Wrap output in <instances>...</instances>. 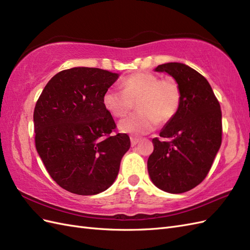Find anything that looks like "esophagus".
<instances>
[{"label": "esophagus", "mask_w": 250, "mask_h": 250, "mask_svg": "<svg viewBox=\"0 0 250 250\" xmlns=\"http://www.w3.org/2000/svg\"><path fill=\"white\" fill-rule=\"evenodd\" d=\"M130 142H131V146L133 147V146L137 145V144L140 142V140L137 139V138H134V137H130Z\"/></svg>", "instance_id": "esophagus-1"}]
</instances>
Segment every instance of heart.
I'll return each mask as SVG.
<instances>
[{
    "label": "heart",
    "instance_id": "1",
    "mask_svg": "<svg viewBox=\"0 0 250 250\" xmlns=\"http://www.w3.org/2000/svg\"><path fill=\"white\" fill-rule=\"evenodd\" d=\"M122 85L123 89L108 88L102 99L104 107L115 117L125 116L138 101L139 110L119 122L121 131L133 135L149 133L158 122H169L178 111L181 92L175 80L145 72L127 77Z\"/></svg>",
    "mask_w": 250,
    "mask_h": 250
}]
</instances>
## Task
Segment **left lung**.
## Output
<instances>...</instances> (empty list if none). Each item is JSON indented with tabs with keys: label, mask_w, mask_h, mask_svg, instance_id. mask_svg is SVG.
<instances>
[{
	"label": "left lung",
	"mask_w": 250,
	"mask_h": 250,
	"mask_svg": "<svg viewBox=\"0 0 250 250\" xmlns=\"http://www.w3.org/2000/svg\"><path fill=\"white\" fill-rule=\"evenodd\" d=\"M154 71L175 79L181 101L175 117L160 132L164 140H152L154 150L148 158V173L161 190L185 193L206 178L220 149V104L208 81L188 65L168 62Z\"/></svg>",
	"instance_id": "1"
}]
</instances>
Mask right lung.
<instances>
[{"instance_id":"1","label":"right lung","mask_w":250,"mask_h":250,"mask_svg":"<svg viewBox=\"0 0 250 250\" xmlns=\"http://www.w3.org/2000/svg\"><path fill=\"white\" fill-rule=\"evenodd\" d=\"M118 78L97 67H72L52 77L36 102V150L53 180L71 193L107 190L130 148L126 133L112 134L116 123L102 101Z\"/></svg>"}]
</instances>
